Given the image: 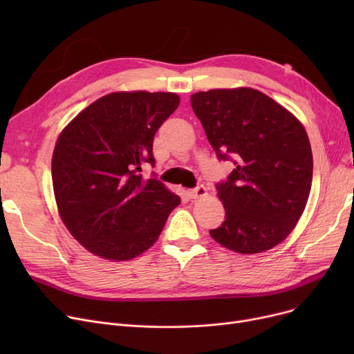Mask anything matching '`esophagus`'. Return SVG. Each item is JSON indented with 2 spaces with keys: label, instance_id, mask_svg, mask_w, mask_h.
Returning <instances> with one entry per match:
<instances>
[{
  "label": "esophagus",
  "instance_id": "1",
  "mask_svg": "<svg viewBox=\"0 0 354 354\" xmlns=\"http://www.w3.org/2000/svg\"><path fill=\"white\" fill-rule=\"evenodd\" d=\"M188 196H189L191 199H199V198L207 196V188L203 187V185H199V187H196L195 189L188 191Z\"/></svg>",
  "mask_w": 354,
  "mask_h": 354
}]
</instances>
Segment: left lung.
Here are the masks:
<instances>
[{
	"label": "left lung",
	"instance_id": "8db88e82",
	"mask_svg": "<svg viewBox=\"0 0 354 354\" xmlns=\"http://www.w3.org/2000/svg\"><path fill=\"white\" fill-rule=\"evenodd\" d=\"M219 160L235 169L216 183L225 221L211 236L239 254H258L284 241L311 189L313 153L304 126L287 109L251 87L191 96Z\"/></svg>",
	"mask_w": 354,
	"mask_h": 354
}]
</instances>
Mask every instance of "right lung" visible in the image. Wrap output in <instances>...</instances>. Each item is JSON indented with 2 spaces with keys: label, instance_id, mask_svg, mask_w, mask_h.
Returning <instances> with one entry per match:
<instances>
[{
  "label": "right lung",
  "instance_id": "right-lung-1",
  "mask_svg": "<svg viewBox=\"0 0 354 354\" xmlns=\"http://www.w3.org/2000/svg\"><path fill=\"white\" fill-rule=\"evenodd\" d=\"M179 106L175 93L118 91L87 106L60 133L51 159L55 202L79 243L111 261L159 238L180 198L142 165H155L156 130Z\"/></svg>",
  "mask_w": 354,
  "mask_h": 354
}]
</instances>
